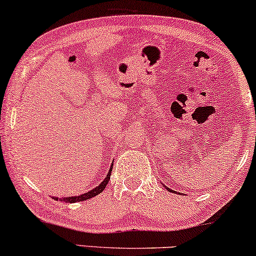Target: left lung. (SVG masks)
Wrapping results in <instances>:
<instances>
[{
  "label": "left lung",
  "instance_id": "left-lung-1",
  "mask_svg": "<svg viewBox=\"0 0 256 256\" xmlns=\"http://www.w3.org/2000/svg\"><path fill=\"white\" fill-rule=\"evenodd\" d=\"M164 187H166V186H164ZM166 189H167V190H168V192H170V193H174V190H172V189H170V188L166 187Z\"/></svg>",
  "mask_w": 256,
  "mask_h": 256
}]
</instances>
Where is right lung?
<instances>
[{
  "mask_svg": "<svg viewBox=\"0 0 256 256\" xmlns=\"http://www.w3.org/2000/svg\"><path fill=\"white\" fill-rule=\"evenodd\" d=\"M112 167L109 169L107 176L104 178V180L101 182L98 186H96L95 188H92V190L87 192V193L84 194H81V195H78V196H69V198H60L61 201H64L67 202V204H74V202H80V201H86L88 200V198H92L96 196V195H98L100 193H102V192L104 190V188L107 187L108 184V181L110 180V175H112ZM55 200H58V198H54Z\"/></svg>",
  "mask_w": 256,
  "mask_h": 256,
  "instance_id": "1",
  "label": "right lung"
}]
</instances>
